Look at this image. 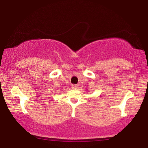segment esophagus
Segmentation results:
<instances>
[{
  "mask_svg": "<svg viewBox=\"0 0 148 148\" xmlns=\"http://www.w3.org/2000/svg\"><path fill=\"white\" fill-rule=\"evenodd\" d=\"M77 85H74V84L72 85V89H77Z\"/></svg>",
  "mask_w": 148,
  "mask_h": 148,
  "instance_id": "34e87169",
  "label": "esophagus"
}]
</instances>
